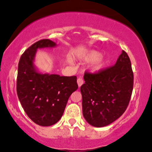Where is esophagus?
I'll use <instances>...</instances> for the list:
<instances>
[{
	"mask_svg": "<svg viewBox=\"0 0 152 152\" xmlns=\"http://www.w3.org/2000/svg\"><path fill=\"white\" fill-rule=\"evenodd\" d=\"M77 83H78V87H81V86L83 85V78H81V77L78 78V79H77Z\"/></svg>",
	"mask_w": 152,
	"mask_h": 152,
	"instance_id": "esophagus-1",
	"label": "esophagus"
}]
</instances>
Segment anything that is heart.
Masks as SVG:
<instances>
[{"label": "heart", "mask_w": 152, "mask_h": 152, "mask_svg": "<svg viewBox=\"0 0 152 152\" xmlns=\"http://www.w3.org/2000/svg\"><path fill=\"white\" fill-rule=\"evenodd\" d=\"M100 56V52H97V51L91 50L88 51L83 54V59L88 62L93 61L91 66V70L93 71H98L101 70L105 65V60Z\"/></svg>", "instance_id": "heart-1"}]
</instances>
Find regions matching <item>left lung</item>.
Returning <instances> with one entry per match:
<instances>
[{
	"instance_id": "1",
	"label": "left lung",
	"mask_w": 152,
	"mask_h": 152,
	"mask_svg": "<svg viewBox=\"0 0 152 152\" xmlns=\"http://www.w3.org/2000/svg\"><path fill=\"white\" fill-rule=\"evenodd\" d=\"M81 86L83 115L94 127L107 126L125 113L134 84V74L127 52L122 51L116 64L95 73L84 74Z\"/></svg>"
}]
</instances>
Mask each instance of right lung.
I'll use <instances>...</instances> for the list:
<instances>
[{"mask_svg": "<svg viewBox=\"0 0 152 152\" xmlns=\"http://www.w3.org/2000/svg\"><path fill=\"white\" fill-rule=\"evenodd\" d=\"M49 39L37 41L22 54L18 64L17 94L27 116L40 126H51L61 118L69 98L78 89L77 78L41 74L33 65L37 49L53 47Z\"/></svg>", "mask_w": 152, "mask_h": 152, "instance_id": "add662e5", "label": "right lung"}]
</instances>
